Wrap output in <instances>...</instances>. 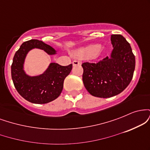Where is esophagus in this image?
<instances>
[{"label": "esophagus", "mask_w": 150, "mask_h": 150, "mask_svg": "<svg viewBox=\"0 0 150 150\" xmlns=\"http://www.w3.org/2000/svg\"><path fill=\"white\" fill-rule=\"evenodd\" d=\"M80 65V62L77 61H73V66H75V65Z\"/></svg>", "instance_id": "esophagus-1"}]
</instances>
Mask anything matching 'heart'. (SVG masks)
<instances>
[{"label": "heart", "instance_id": "b5f03b06", "mask_svg": "<svg viewBox=\"0 0 150 150\" xmlns=\"http://www.w3.org/2000/svg\"><path fill=\"white\" fill-rule=\"evenodd\" d=\"M106 52V48L101 46L99 44H90L86 46L85 47L79 48L74 51V55L75 57L81 58V59H88V58H99Z\"/></svg>", "mask_w": 150, "mask_h": 150}]
</instances>
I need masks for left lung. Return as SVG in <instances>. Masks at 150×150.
<instances>
[{"instance_id": "obj_1", "label": "left lung", "mask_w": 150, "mask_h": 150, "mask_svg": "<svg viewBox=\"0 0 150 150\" xmlns=\"http://www.w3.org/2000/svg\"><path fill=\"white\" fill-rule=\"evenodd\" d=\"M111 42L113 49L109 57L82 65L84 85L94 97L109 98L120 94L133 76L135 58L130 44L120 34L111 35Z\"/></svg>"}]
</instances>
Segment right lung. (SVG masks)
I'll return each mask as SVG.
<instances>
[{"label": "right lung", "instance_id": "obj_1", "mask_svg": "<svg viewBox=\"0 0 150 150\" xmlns=\"http://www.w3.org/2000/svg\"><path fill=\"white\" fill-rule=\"evenodd\" d=\"M43 50L49 56L57 54L52 46L42 41L31 39L24 42L15 53L11 65V75L15 89L26 100L33 104L51 102L59 97L63 88L65 78L69 75L73 65L62 66L51 63L43 73L28 75L25 70V63L31 50Z\"/></svg>", "mask_w": 150, "mask_h": 150}]
</instances>
